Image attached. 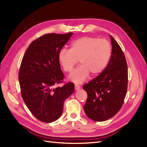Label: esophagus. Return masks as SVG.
Here are the masks:
<instances>
[{
  "instance_id": "34e87169",
  "label": "esophagus",
  "mask_w": 147,
  "mask_h": 147,
  "mask_svg": "<svg viewBox=\"0 0 147 147\" xmlns=\"http://www.w3.org/2000/svg\"><path fill=\"white\" fill-rule=\"evenodd\" d=\"M80 86L79 85H78V84H75V90H79V89H80Z\"/></svg>"
}]
</instances>
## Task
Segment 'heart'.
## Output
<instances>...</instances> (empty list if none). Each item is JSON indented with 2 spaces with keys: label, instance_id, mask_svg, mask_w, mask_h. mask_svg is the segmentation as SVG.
I'll list each match as a JSON object with an SVG mask.
<instances>
[{
  "label": "heart",
  "instance_id": "heart-1",
  "mask_svg": "<svg viewBox=\"0 0 147 147\" xmlns=\"http://www.w3.org/2000/svg\"><path fill=\"white\" fill-rule=\"evenodd\" d=\"M112 56V45L106 39L83 37L71 43L70 50L62 49L57 59L65 72H71L79 60L80 65L69 76L74 83H81L88 77L100 74L107 66Z\"/></svg>",
  "mask_w": 147,
  "mask_h": 147
}]
</instances>
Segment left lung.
<instances>
[{
  "label": "left lung",
  "mask_w": 147,
  "mask_h": 147,
  "mask_svg": "<svg viewBox=\"0 0 147 147\" xmlns=\"http://www.w3.org/2000/svg\"><path fill=\"white\" fill-rule=\"evenodd\" d=\"M112 52L105 69L83 88L88 97L83 109L86 116L103 121L116 115L124 103L127 89L128 74L125 56L110 35Z\"/></svg>",
  "instance_id": "obj_1"
}]
</instances>
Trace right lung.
Returning a JSON list of instances; mask_svg holds the SVG:
<instances>
[{
	"instance_id": "1",
	"label": "right lung",
	"mask_w": 147,
	"mask_h": 147,
	"mask_svg": "<svg viewBox=\"0 0 147 147\" xmlns=\"http://www.w3.org/2000/svg\"><path fill=\"white\" fill-rule=\"evenodd\" d=\"M72 34L42 35L30 44L21 61L18 74L21 96L30 112L44 123L61 116L65 100L74 91L72 82L54 87L64 77L58 53Z\"/></svg>"
}]
</instances>
